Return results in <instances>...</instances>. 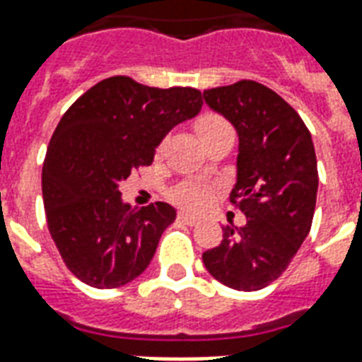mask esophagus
<instances>
[{
    "label": "esophagus",
    "instance_id": "34e87169",
    "mask_svg": "<svg viewBox=\"0 0 362 362\" xmlns=\"http://www.w3.org/2000/svg\"><path fill=\"white\" fill-rule=\"evenodd\" d=\"M178 221L186 223V225H197V223H199V217L189 215V213H178Z\"/></svg>",
    "mask_w": 362,
    "mask_h": 362
}]
</instances>
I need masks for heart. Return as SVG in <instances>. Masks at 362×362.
<instances>
[{
    "label": "heart",
    "instance_id": "heart-1",
    "mask_svg": "<svg viewBox=\"0 0 362 362\" xmlns=\"http://www.w3.org/2000/svg\"><path fill=\"white\" fill-rule=\"evenodd\" d=\"M228 124L223 118H219L217 114H204V116H199L196 119V129L197 134L202 135V139L207 137L213 132H217L221 127H227ZM211 196V188L204 184V182H186V184H182L178 188L174 189L173 199L176 204L180 205V207H186V209H197V207H202V205L209 199Z\"/></svg>",
    "mask_w": 362,
    "mask_h": 362
}]
</instances>
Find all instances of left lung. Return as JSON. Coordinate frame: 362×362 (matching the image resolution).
<instances>
[{
	"mask_svg": "<svg viewBox=\"0 0 362 362\" xmlns=\"http://www.w3.org/2000/svg\"><path fill=\"white\" fill-rule=\"evenodd\" d=\"M205 104L238 134L236 182L230 202L244 227H225L204 266L236 291L267 287L287 269L310 233L318 166L310 132L277 93L256 81L204 90Z\"/></svg>",
	"mask_w": 362,
	"mask_h": 362,
	"instance_id": "left-lung-1",
	"label": "left lung"
}]
</instances>
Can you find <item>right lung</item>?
I'll list each match as a JSON object with an SVG mask.
<instances>
[{"label": "right lung", "mask_w": 362, "mask_h": 362, "mask_svg": "<svg viewBox=\"0 0 362 362\" xmlns=\"http://www.w3.org/2000/svg\"><path fill=\"white\" fill-rule=\"evenodd\" d=\"M192 87L157 89L116 75L96 83L59 119L42 166L48 228L77 279L116 288L139 277L155 256L173 205L132 207L119 184L151 165L168 132L202 110Z\"/></svg>", "instance_id": "add662e5"}]
</instances>
